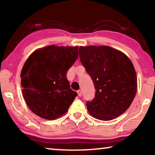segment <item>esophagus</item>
<instances>
[{"label":"esophagus","instance_id":"34e87169","mask_svg":"<svg viewBox=\"0 0 155 155\" xmlns=\"http://www.w3.org/2000/svg\"><path fill=\"white\" fill-rule=\"evenodd\" d=\"M77 94H78V96L81 97V96H82V91H81V90H78L77 91Z\"/></svg>","mask_w":155,"mask_h":155}]
</instances>
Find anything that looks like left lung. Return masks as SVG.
<instances>
[{
  "label": "left lung",
  "instance_id": "1",
  "mask_svg": "<svg viewBox=\"0 0 155 155\" xmlns=\"http://www.w3.org/2000/svg\"><path fill=\"white\" fill-rule=\"evenodd\" d=\"M81 64L93 81L96 94L86 105L97 119L109 121L120 116L137 92V76L130 60L107 46H81Z\"/></svg>",
  "mask_w": 155,
  "mask_h": 155
}]
</instances>
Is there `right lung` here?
I'll list each match as a JSON object with an SVG mask.
<instances>
[{
    "label": "right lung",
    "instance_id": "1",
    "mask_svg": "<svg viewBox=\"0 0 155 155\" xmlns=\"http://www.w3.org/2000/svg\"><path fill=\"white\" fill-rule=\"evenodd\" d=\"M78 47L46 46L31 54L21 72L22 94L38 116L54 120L68 111L77 93L70 88L67 72L78 56Z\"/></svg>",
    "mask_w": 155,
    "mask_h": 155
}]
</instances>
